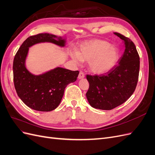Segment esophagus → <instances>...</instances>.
I'll use <instances>...</instances> for the list:
<instances>
[{
  "label": "esophagus",
  "instance_id": "34e87169",
  "mask_svg": "<svg viewBox=\"0 0 155 155\" xmlns=\"http://www.w3.org/2000/svg\"><path fill=\"white\" fill-rule=\"evenodd\" d=\"M85 78V74H84V73L82 72V71H80L79 72V76H78V78L80 79H83Z\"/></svg>",
  "mask_w": 155,
  "mask_h": 155
}]
</instances>
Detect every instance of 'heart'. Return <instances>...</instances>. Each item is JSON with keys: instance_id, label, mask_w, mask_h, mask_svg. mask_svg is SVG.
Listing matches in <instances>:
<instances>
[{"instance_id": "b5f03b06", "label": "heart", "mask_w": 155, "mask_h": 155, "mask_svg": "<svg viewBox=\"0 0 155 155\" xmlns=\"http://www.w3.org/2000/svg\"><path fill=\"white\" fill-rule=\"evenodd\" d=\"M71 56L77 62H88L89 70L94 74L102 75L118 63L120 52L107 41L92 40L82 43L78 52L72 53Z\"/></svg>"}]
</instances>
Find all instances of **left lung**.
Masks as SVG:
<instances>
[{"label":"left lung","mask_w":155,"mask_h":155,"mask_svg":"<svg viewBox=\"0 0 155 155\" xmlns=\"http://www.w3.org/2000/svg\"><path fill=\"white\" fill-rule=\"evenodd\" d=\"M123 41L125 51L118 64L102 75H87L89 88L86 96L91 107L111 110L121 105L133 94L137 87L140 70V57L133 42L115 32Z\"/></svg>","instance_id":"1"}]
</instances>
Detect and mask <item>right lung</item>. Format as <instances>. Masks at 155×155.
Returning a JSON list of instances; mask_svg holds the SVG:
<instances>
[{
    "mask_svg": "<svg viewBox=\"0 0 155 155\" xmlns=\"http://www.w3.org/2000/svg\"><path fill=\"white\" fill-rule=\"evenodd\" d=\"M65 46V39L49 34H39L27 38L20 46L13 59V82L20 99L31 109L48 112L59 105L66 87L76 81L79 71L57 67L40 75L27 70L25 62L30 46L41 43Z\"/></svg>",
    "mask_w": 155,
    "mask_h": 155,
    "instance_id": "right-lung-1",
    "label": "right lung"
}]
</instances>
